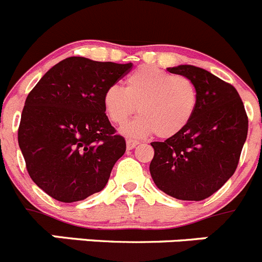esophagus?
Here are the masks:
<instances>
[{
	"label": "esophagus",
	"instance_id": "1",
	"mask_svg": "<svg viewBox=\"0 0 262 262\" xmlns=\"http://www.w3.org/2000/svg\"><path fill=\"white\" fill-rule=\"evenodd\" d=\"M137 145H138V142L134 141V139H128V141H126V148H128V150H133L134 147H137Z\"/></svg>",
	"mask_w": 262,
	"mask_h": 262
}]
</instances>
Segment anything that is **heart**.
Returning <instances> with one entry per match:
<instances>
[{
    "mask_svg": "<svg viewBox=\"0 0 262 262\" xmlns=\"http://www.w3.org/2000/svg\"><path fill=\"white\" fill-rule=\"evenodd\" d=\"M198 106L194 82L155 66H141L125 80V88L111 85L103 93V107L112 123L121 125L137 111L138 116L121 132L132 138L156 133L172 138L189 125Z\"/></svg>",
    "mask_w": 262,
    "mask_h": 262,
    "instance_id": "obj_1",
    "label": "heart"
}]
</instances>
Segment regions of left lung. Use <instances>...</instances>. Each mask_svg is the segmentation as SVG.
Instances as JSON below:
<instances>
[{
	"label": "left lung",
	"mask_w": 262,
	"mask_h": 262,
	"mask_svg": "<svg viewBox=\"0 0 262 262\" xmlns=\"http://www.w3.org/2000/svg\"><path fill=\"white\" fill-rule=\"evenodd\" d=\"M186 76L198 90L189 125L164 142H152L150 173L156 186L180 200L207 199L221 189L238 167L247 139L248 117L233 85L203 68H167Z\"/></svg>",
	"instance_id": "8db88e82"
}]
</instances>
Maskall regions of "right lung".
Returning a JSON list of instances; mask_svg holds the SVG:
<instances>
[{"instance_id": "1", "label": "right lung", "mask_w": 262, "mask_h": 262, "mask_svg": "<svg viewBox=\"0 0 262 262\" xmlns=\"http://www.w3.org/2000/svg\"><path fill=\"white\" fill-rule=\"evenodd\" d=\"M132 67L66 58L28 94L19 147L32 181L51 198L73 203L104 189L126 145L104 114L103 93Z\"/></svg>"}]
</instances>
